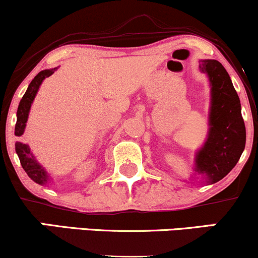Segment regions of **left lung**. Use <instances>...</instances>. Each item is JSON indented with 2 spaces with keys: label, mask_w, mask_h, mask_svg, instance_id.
Masks as SVG:
<instances>
[{
  "label": "left lung",
  "mask_w": 258,
  "mask_h": 258,
  "mask_svg": "<svg viewBox=\"0 0 258 258\" xmlns=\"http://www.w3.org/2000/svg\"><path fill=\"white\" fill-rule=\"evenodd\" d=\"M200 70L209 76L211 106L209 135L195 155V172L214 184L235 166L245 149L246 130L241 116V104L227 70L215 59L200 60Z\"/></svg>",
  "instance_id": "1"
}]
</instances>
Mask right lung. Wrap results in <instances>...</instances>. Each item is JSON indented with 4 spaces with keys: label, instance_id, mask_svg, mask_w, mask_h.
<instances>
[{
    "label": "right lung",
    "instance_id": "1",
    "mask_svg": "<svg viewBox=\"0 0 258 258\" xmlns=\"http://www.w3.org/2000/svg\"><path fill=\"white\" fill-rule=\"evenodd\" d=\"M58 68H54V69H47L42 70L35 76L34 80L29 85L28 90H26L25 94L23 96L22 100H20L19 106H18L17 111V123H16V130H14V135L20 137L25 131L26 121H28L29 117V111H30L31 104L34 102L35 97H36L38 88H40L41 84L46 78L51 76L53 73L57 70ZM16 152L18 154V158L20 160V164H22L23 168L30 178L34 180L37 184L44 185L48 182L49 176L48 173L46 172V170L41 166L37 162V160L35 159V156L32 155L30 152V148H29L28 144L22 143V142H17L16 143Z\"/></svg>",
    "mask_w": 258,
    "mask_h": 258
}]
</instances>
